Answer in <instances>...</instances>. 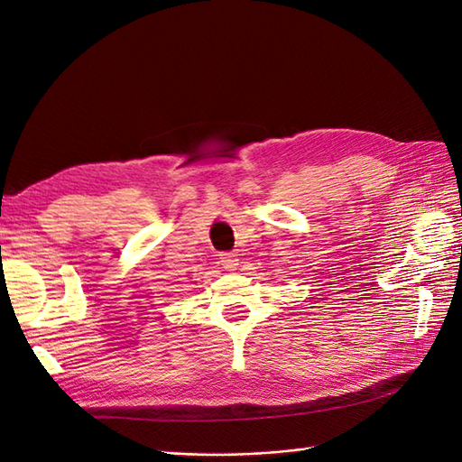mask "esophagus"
<instances>
[{"instance_id":"obj_1","label":"esophagus","mask_w":462,"mask_h":462,"mask_svg":"<svg viewBox=\"0 0 462 462\" xmlns=\"http://www.w3.org/2000/svg\"><path fill=\"white\" fill-rule=\"evenodd\" d=\"M220 263L224 267H228V270H232V267L238 265V254H234V252L220 254Z\"/></svg>"}]
</instances>
